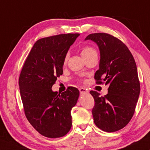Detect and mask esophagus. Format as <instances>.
<instances>
[{
    "mask_svg": "<svg viewBox=\"0 0 150 150\" xmlns=\"http://www.w3.org/2000/svg\"><path fill=\"white\" fill-rule=\"evenodd\" d=\"M79 91H80V93H81V94L82 93H87V90L85 88H84V87L79 88Z\"/></svg>",
    "mask_w": 150,
    "mask_h": 150,
    "instance_id": "34e87169",
    "label": "esophagus"
}]
</instances>
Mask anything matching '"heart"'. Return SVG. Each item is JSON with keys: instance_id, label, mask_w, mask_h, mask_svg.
<instances>
[{"instance_id": "b5f03b06", "label": "heart", "mask_w": 150, "mask_h": 150, "mask_svg": "<svg viewBox=\"0 0 150 150\" xmlns=\"http://www.w3.org/2000/svg\"><path fill=\"white\" fill-rule=\"evenodd\" d=\"M81 55L85 60H87V59L91 58V57L95 56V55H98V53L96 49L92 46H85L81 48ZM69 57V54H66L65 56L64 60H63V64L64 65L67 64Z\"/></svg>"}]
</instances>
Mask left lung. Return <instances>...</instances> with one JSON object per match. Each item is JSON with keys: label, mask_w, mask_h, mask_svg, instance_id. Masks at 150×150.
<instances>
[{"label": "left lung", "mask_w": 150, "mask_h": 150, "mask_svg": "<svg viewBox=\"0 0 150 150\" xmlns=\"http://www.w3.org/2000/svg\"><path fill=\"white\" fill-rule=\"evenodd\" d=\"M87 40L95 42L100 51V68L94 76L96 84L108 85L104 96L90 91L95 102L94 123L105 132H116L124 128L134 113L140 93L136 63L128 47L111 35L91 33Z\"/></svg>", "instance_id": "left-lung-1"}]
</instances>
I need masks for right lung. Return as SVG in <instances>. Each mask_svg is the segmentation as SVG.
Segmentation results:
<instances>
[{"instance_id": "obj_1", "label": "right lung", "mask_w": 150, "mask_h": 150, "mask_svg": "<svg viewBox=\"0 0 150 150\" xmlns=\"http://www.w3.org/2000/svg\"><path fill=\"white\" fill-rule=\"evenodd\" d=\"M79 34H61L40 39L35 43L19 77L24 114L33 127L43 136L59 138L71 127V110L79 91L67 87L61 93L52 91L63 74L64 57Z\"/></svg>"}]
</instances>
